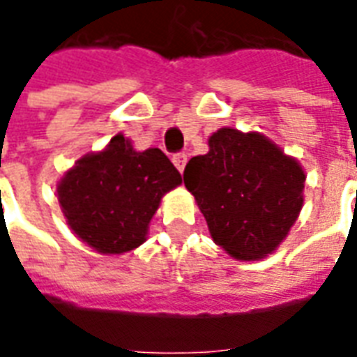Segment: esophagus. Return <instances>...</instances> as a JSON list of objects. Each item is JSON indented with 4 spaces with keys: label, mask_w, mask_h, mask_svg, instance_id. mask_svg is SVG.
<instances>
[{
    "label": "esophagus",
    "mask_w": 357,
    "mask_h": 357,
    "mask_svg": "<svg viewBox=\"0 0 357 357\" xmlns=\"http://www.w3.org/2000/svg\"><path fill=\"white\" fill-rule=\"evenodd\" d=\"M172 162L176 164V168H178L179 172L185 170V164H187V155L185 153H179V155H174V158H172Z\"/></svg>",
    "instance_id": "1"
}]
</instances>
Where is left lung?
I'll list each match as a JSON object with an SVG mask.
<instances>
[{
  "instance_id": "1",
  "label": "left lung",
  "mask_w": 357,
  "mask_h": 357,
  "mask_svg": "<svg viewBox=\"0 0 357 357\" xmlns=\"http://www.w3.org/2000/svg\"><path fill=\"white\" fill-rule=\"evenodd\" d=\"M306 174L258 132L220 128L208 153L193 156L183 183L193 195L216 245L237 260L271 255L304 204Z\"/></svg>"
}]
</instances>
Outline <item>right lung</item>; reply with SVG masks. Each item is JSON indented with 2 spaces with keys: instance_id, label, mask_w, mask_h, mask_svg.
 I'll return each mask as SVG.
<instances>
[{
  "instance_id": "add662e5",
  "label": "right lung",
  "mask_w": 357,
  "mask_h": 357,
  "mask_svg": "<svg viewBox=\"0 0 357 357\" xmlns=\"http://www.w3.org/2000/svg\"><path fill=\"white\" fill-rule=\"evenodd\" d=\"M179 183L181 174L160 149L139 153L118 133L66 172L57 195L66 224L86 245L122 255L145 243L162 197Z\"/></svg>"
}]
</instances>
